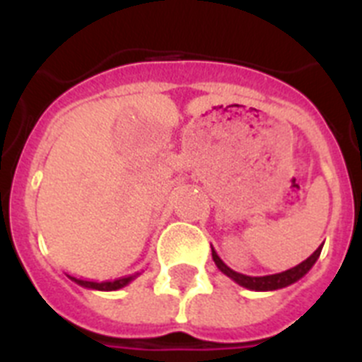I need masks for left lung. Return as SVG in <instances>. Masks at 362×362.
Segmentation results:
<instances>
[{
    "label": "left lung",
    "instance_id": "left-lung-1",
    "mask_svg": "<svg viewBox=\"0 0 362 362\" xmlns=\"http://www.w3.org/2000/svg\"><path fill=\"white\" fill-rule=\"evenodd\" d=\"M322 250V245L319 246L317 250L313 252L306 261L299 263L297 267L290 268V270H284L281 274H272V276H259V277H252V276H245V274H239V272L232 270L230 267H226L223 263V259L217 255V252L212 248V259L216 267L219 268L226 277L233 281V283H238L239 286H245L248 290H255V292H272V290H279V288H286L290 284L297 283L300 277H305L306 274L310 272V268L315 264V261L319 259Z\"/></svg>",
    "mask_w": 362,
    "mask_h": 362
}]
</instances>
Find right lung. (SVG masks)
Here are the masks:
<instances>
[{
	"instance_id": "add662e5",
	"label": "right lung",
	"mask_w": 362,
	"mask_h": 362,
	"mask_svg": "<svg viewBox=\"0 0 362 362\" xmlns=\"http://www.w3.org/2000/svg\"><path fill=\"white\" fill-rule=\"evenodd\" d=\"M137 276H139V274H134V276H129V277H121V279H116V281H103V283L83 281V279H78V277H70V279H72L74 283H78L79 286H83V288L99 290V292H114V290H119L123 288V286H127L129 283H132Z\"/></svg>"
}]
</instances>
